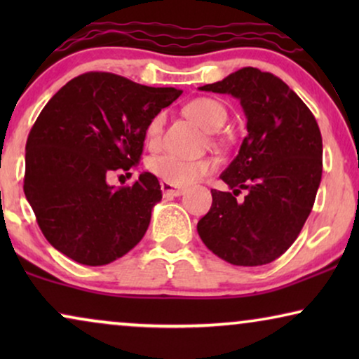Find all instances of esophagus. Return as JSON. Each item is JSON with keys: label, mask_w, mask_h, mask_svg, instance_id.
<instances>
[{"label": "esophagus", "mask_w": 359, "mask_h": 359, "mask_svg": "<svg viewBox=\"0 0 359 359\" xmlns=\"http://www.w3.org/2000/svg\"><path fill=\"white\" fill-rule=\"evenodd\" d=\"M160 188H161V191H163L165 198H178V196L184 194V189L183 188H178V186H173V184L166 183V181H161Z\"/></svg>", "instance_id": "1"}]
</instances>
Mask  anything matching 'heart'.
<instances>
[{"label": "heart", "mask_w": 359, "mask_h": 359, "mask_svg": "<svg viewBox=\"0 0 359 359\" xmlns=\"http://www.w3.org/2000/svg\"><path fill=\"white\" fill-rule=\"evenodd\" d=\"M186 112L189 117L198 122L205 130H217L224 126L227 119V111L219 101L210 100V97H198L186 106ZM166 122L165 112H158L151 117L149 124L145 127V140L150 147L160 144L161 135H163ZM150 173L156 178L166 181L173 186H188L194 181H199L205 175L212 173L217 168V161L210 156L203 158H188L176 154H160L151 156L149 160Z\"/></svg>", "instance_id": "obj_1"}]
</instances>
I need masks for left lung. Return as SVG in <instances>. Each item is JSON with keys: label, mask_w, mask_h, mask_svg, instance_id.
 Instances as JSON below:
<instances>
[{"label": "left lung", "mask_w": 359, "mask_h": 359, "mask_svg": "<svg viewBox=\"0 0 359 359\" xmlns=\"http://www.w3.org/2000/svg\"><path fill=\"white\" fill-rule=\"evenodd\" d=\"M201 91L232 95L247 117V137L212 193L198 233L214 255L237 266H262L294 243L322 180V135L304 101L273 73L245 67ZM248 191L236 203L241 189Z\"/></svg>", "instance_id": "left-lung-1"}]
</instances>
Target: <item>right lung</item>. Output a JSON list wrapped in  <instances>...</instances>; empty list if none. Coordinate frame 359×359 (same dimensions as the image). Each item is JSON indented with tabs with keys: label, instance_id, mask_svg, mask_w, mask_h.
<instances>
[{
	"label": "right lung",
	"instance_id": "obj_1",
	"mask_svg": "<svg viewBox=\"0 0 359 359\" xmlns=\"http://www.w3.org/2000/svg\"><path fill=\"white\" fill-rule=\"evenodd\" d=\"M180 95L90 72L50 97L27 137L24 194L53 248L102 266L140 242L161 201L158 180L144 171L114 188L107 176L139 163L147 124Z\"/></svg>",
	"mask_w": 359,
	"mask_h": 359
}]
</instances>
